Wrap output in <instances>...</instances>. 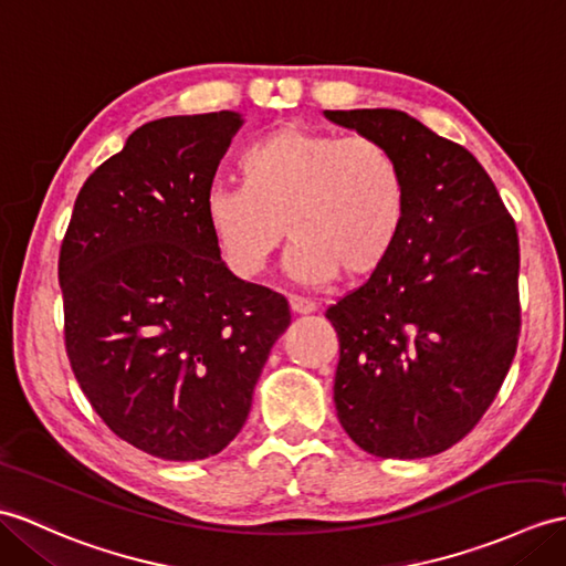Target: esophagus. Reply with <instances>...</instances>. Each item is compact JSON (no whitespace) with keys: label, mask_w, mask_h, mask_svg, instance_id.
Instances as JSON below:
<instances>
[{"label":"esophagus","mask_w":566,"mask_h":566,"mask_svg":"<svg viewBox=\"0 0 566 566\" xmlns=\"http://www.w3.org/2000/svg\"><path fill=\"white\" fill-rule=\"evenodd\" d=\"M289 308H292L294 315H308V313L318 308V304H315V301H308V298L292 296V298H289Z\"/></svg>","instance_id":"esophagus-1"}]
</instances>
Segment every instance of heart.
I'll use <instances>...</instances> for the list:
<instances>
[{
	"label": "heart",
	"mask_w": 566,
	"mask_h": 566,
	"mask_svg": "<svg viewBox=\"0 0 566 566\" xmlns=\"http://www.w3.org/2000/svg\"><path fill=\"white\" fill-rule=\"evenodd\" d=\"M239 188H214L207 223L229 270L255 280L286 235V270L301 284L337 272L364 277L396 245L405 219V180L396 156L374 137H339L284 125L239 154Z\"/></svg>",
	"instance_id": "heart-1"
}]
</instances>
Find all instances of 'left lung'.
Returning a JSON list of instances; mask_svg holds the SVG:
<instances>
[{
  "label": "left lung",
  "instance_id": "1",
  "mask_svg": "<svg viewBox=\"0 0 566 566\" xmlns=\"http://www.w3.org/2000/svg\"><path fill=\"white\" fill-rule=\"evenodd\" d=\"M325 117L386 144L405 180L390 255L325 313L339 337L337 419L371 455H437L480 422L514 361L516 223L475 156L412 115Z\"/></svg>",
  "mask_w": 566,
  "mask_h": 566
}]
</instances>
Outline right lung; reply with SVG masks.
Segmentation results:
<instances>
[{
    "label": "right lung",
    "mask_w": 566,
    "mask_h": 566,
    "mask_svg": "<svg viewBox=\"0 0 566 566\" xmlns=\"http://www.w3.org/2000/svg\"><path fill=\"white\" fill-rule=\"evenodd\" d=\"M243 115H170L127 137L78 190L60 251L64 345L105 424L164 461H202L235 439L284 296L233 277L207 197Z\"/></svg>",
    "instance_id": "add662e5"
}]
</instances>
